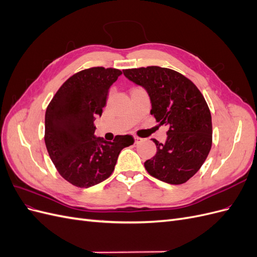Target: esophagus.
<instances>
[{
    "mask_svg": "<svg viewBox=\"0 0 257 257\" xmlns=\"http://www.w3.org/2000/svg\"><path fill=\"white\" fill-rule=\"evenodd\" d=\"M134 139H135V145H138L143 142V139L141 137H134Z\"/></svg>",
    "mask_w": 257,
    "mask_h": 257,
    "instance_id": "1",
    "label": "esophagus"
}]
</instances>
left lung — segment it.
<instances>
[{
	"mask_svg": "<svg viewBox=\"0 0 257 257\" xmlns=\"http://www.w3.org/2000/svg\"><path fill=\"white\" fill-rule=\"evenodd\" d=\"M123 74L147 90L151 114L168 127L164 144L152 139L158 151L145 162L146 170L163 182L185 183L204 164L212 146L211 113L204 95L189 78L170 68H128Z\"/></svg>",
	"mask_w": 257,
	"mask_h": 257,
	"instance_id": "obj_1",
	"label": "left lung"
}]
</instances>
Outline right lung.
<instances>
[{
    "mask_svg": "<svg viewBox=\"0 0 257 257\" xmlns=\"http://www.w3.org/2000/svg\"><path fill=\"white\" fill-rule=\"evenodd\" d=\"M120 69L96 66L83 69L61 85L45 114V144L59 174L87 189L109 177L123 148L134 144L131 135L113 142L94 136V120L102 115L110 85Z\"/></svg>",
    "mask_w": 257,
    "mask_h": 257,
    "instance_id": "obj_1",
    "label": "right lung"
}]
</instances>
